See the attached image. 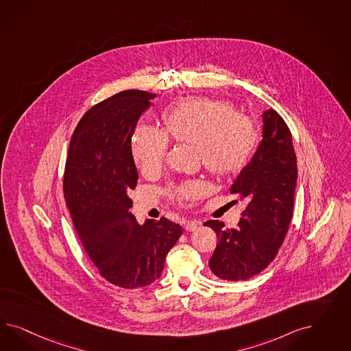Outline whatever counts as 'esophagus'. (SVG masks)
Returning <instances> with one entry per match:
<instances>
[{
  "mask_svg": "<svg viewBox=\"0 0 351 351\" xmlns=\"http://www.w3.org/2000/svg\"><path fill=\"white\" fill-rule=\"evenodd\" d=\"M199 226H201V223L197 220H188L186 223H184V228L188 232H195Z\"/></svg>",
  "mask_w": 351,
  "mask_h": 351,
  "instance_id": "esophagus-1",
  "label": "esophagus"
}]
</instances>
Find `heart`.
Returning a JSON list of instances; mask_svg holds the SVG:
<instances>
[{"label": "heart", "instance_id": "heart-1", "mask_svg": "<svg viewBox=\"0 0 351 351\" xmlns=\"http://www.w3.org/2000/svg\"><path fill=\"white\" fill-rule=\"evenodd\" d=\"M165 130L171 138L198 149L203 166L216 175L228 176L243 170L255 154L260 134L255 121L237 113L233 104L210 97H191L169 109ZM169 149L163 131L138 126L132 138V156L144 175L162 169ZM206 191L204 182L186 181L173 191L184 204L194 202Z\"/></svg>", "mask_w": 351, "mask_h": 351}]
</instances>
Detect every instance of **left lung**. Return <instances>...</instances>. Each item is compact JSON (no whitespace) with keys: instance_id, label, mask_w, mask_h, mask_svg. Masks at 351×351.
I'll return each instance as SVG.
<instances>
[{"instance_id":"8db88e82","label":"left lung","mask_w":351,"mask_h":351,"mask_svg":"<svg viewBox=\"0 0 351 351\" xmlns=\"http://www.w3.org/2000/svg\"><path fill=\"white\" fill-rule=\"evenodd\" d=\"M263 140L230 188L247 202L238 226L204 223L219 239L208 265L223 280H245L261 273L276 258L293 213L298 163L291 131L274 109L263 113Z\"/></svg>"}]
</instances>
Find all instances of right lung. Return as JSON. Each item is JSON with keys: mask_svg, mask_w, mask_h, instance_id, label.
<instances>
[{"mask_svg": "<svg viewBox=\"0 0 351 351\" xmlns=\"http://www.w3.org/2000/svg\"><path fill=\"white\" fill-rule=\"evenodd\" d=\"M156 94L126 90L93 106L69 144L64 198L75 232L100 276L122 288L145 287L162 274L182 233L166 217L143 225L130 213L138 170L131 138Z\"/></svg>", "mask_w": 351, "mask_h": 351, "instance_id": "add662e5", "label": "right lung"}]
</instances>
